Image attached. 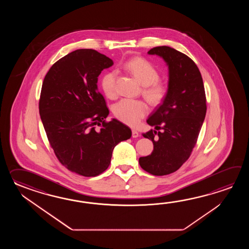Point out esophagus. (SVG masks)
<instances>
[{
  "instance_id": "1",
  "label": "esophagus",
  "mask_w": 249,
  "mask_h": 249,
  "mask_svg": "<svg viewBox=\"0 0 249 249\" xmlns=\"http://www.w3.org/2000/svg\"><path fill=\"white\" fill-rule=\"evenodd\" d=\"M132 136L133 138L139 137V132L137 131H135V130H132Z\"/></svg>"
}]
</instances>
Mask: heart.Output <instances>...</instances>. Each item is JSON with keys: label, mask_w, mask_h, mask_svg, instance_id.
Returning a JSON list of instances; mask_svg holds the SVG:
<instances>
[{"label": "heart", "mask_w": 249, "mask_h": 249, "mask_svg": "<svg viewBox=\"0 0 249 249\" xmlns=\"http://www.w3.org/2000/svg\"><path fill=\"white\" fill-rule=\"evenodd\" d=\"M124 69L143 85L142 94L151 105H159L168 92L167 85L159 80L158 69L150 61L142 57H133L124 65ZM116 71H109L103 74L101 87L108 98L114 99L117 95ZM115 117L128 125L134 126L148 113V106L140 100L123 99L113 107Z\"/></svg>", "instance_id": "obj_1"}]
</instances>
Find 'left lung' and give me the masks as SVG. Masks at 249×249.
<instances>
[{
    "label": "left lung",
    "instance_id": "1",
    "mask_svg": "<svg viewBox=\"0 0 249 249\" xmlns=\"http://www.w3.org/2000/svg\"><path fill=\"white\" fill-rule=\"evenodd\" d=\"M164 58L169 69L168 92L147 123L155 130L143 133L152 141V153L139 159L150 175H169L180 168L196 145L207 113V99L201 74L184 53L168 46L148 51Z\"/></svg>",
    "mask_w": 249,
    "mask_h": 249
}]
</instances>
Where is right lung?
Returning a JSON list of instances; mask_svg holds the SVG:
<instances>
[{"label": "right lung", "mask_w": 249, "mask_h": 249, "mask_svg": "<svg viewBox=\"0 0 249 249\" xmlns=\"http://www.w3.org/2000/svg\"><path fill=\"white\" fill-rule=\"evenodd\" d=\"M112 65L104 54L80 49L53 64L42 82L39 113L50 145L64 166L85 177L106 171L114 148L132 136L123 123L105 120L109 111L97 83Z\"/></svg>", "instance_id": "obj_1"}]
</instances>
